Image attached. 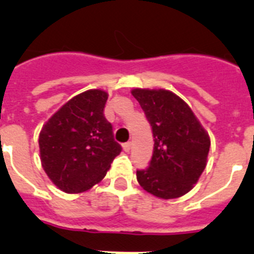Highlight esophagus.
Instances as JSON below:
<instances>
[{"mask_svg": "<svg viewBox=\"0 0 254 254\" xmlns=\"http://www.w3.org/2000/svg\"><path fill=\"white\" fill-rule=\"evenodd\" d=\"M131 146H132V143H131V142L123 143V150H125L126 152H128L129 150H131Z\"/></svg>", "mask_w": 254, "mask_h": 254, "instance_id": "1", "label": "esophagus"}]
</instances>
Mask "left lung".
<instances>
[{
    "label": "left lung",
    "instance_id": "left-lung-1",
    "mask_svg": "<svg viewBox=\"0 0 254 254\" xmlns=\"http://www.w3.org/2000/svg\"><path fill=\"white\" fill-rule=\"evenodd\" d=\"M154 136L150 165L137 182L152 196L172 199L188 193L207 164L210 137L190 105L164 89H133Z\"/></svg>",
    "mask_w": 254,
    "mask_h": 254
}]
</instances>
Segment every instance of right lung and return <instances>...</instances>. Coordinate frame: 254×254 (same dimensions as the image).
I'll return each instance as SVG.
<instances>
[{
  "instance_id": "right-lung-1",
  "label": "right lung",
  "mask_w": 254,
  "mask_h": 254,
  "mask_svg": "<svg viewBox=\"0 0 254 254\" xmlns=\"http://www.w3.org/2000/svg\"><path fill=\"white\" fill-rule=\"evenodd\" d=\"M108 93L91 89L73 96L39 133L40 161L61 190L80 193L99 183L122 147L105 120Z\"/></svg>"
}]
</instances>
